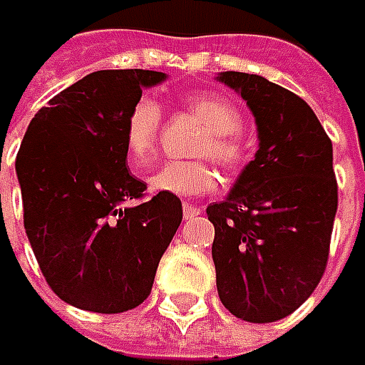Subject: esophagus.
I'll return each instance as SVG.
<instances>
[{"label":"esophagus","instance_id":"1","mask_svg":"<svg viewBox=\"0 0 365 365\" xmlns=\"http://www.w3.org/2000/svg\"><path fill=\"white\" fill-rule=\"evenodd\" d=\"M201 207H197V205H190V203H185L182 205V217L185 219H192L197 217V215H201Z\"/></svg>","mask_w":365,"mask_h":365}]
</instances>
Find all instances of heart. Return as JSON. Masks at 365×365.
Listing matches in <instances>:
<instances>
[{
    "mask_svg": "<svg viewBox=\"0 0 365 365\" xmlns=\"http://www.w3.org/2000/svg\"><path fill=\"white\" fill-rule=\"evenodd\" d=\"M185 107L189 109L190 115H195L207 128V132L197 144V154L211 156L227 170H237L247 156V144L240 132V109L230 99L213 93L192 95L185 99ZM160 125V106L148 95L138 97L130 107L123 125L125 156L135 168H142L152 160ZM215 185L217 175L211 168V164L205 160L164 162L160 168H156L148 176L150 190L175 197L205 195L215 189Z\"/></svg>",
    "mask_w": 365,
    "mask_h": 365,
    "instance_id": "heart-1",
    "label": "heart"
}]
</instances>
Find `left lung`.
<instances>
[{
	"label": "left lung",
	"instance_id": "left-lung-1",
	"mask_svg": "<svg viewBox=\"0 0 365 365\" xmlns=\"http://www.w3.org/2000/svg\"><path fill=\"white\" fill-rule=\"evenodd\" d=\"M217 81L242 95L258 128V152L225 201L207 207L223 307L247 323L294 313L319 284L337 213L333 146L299 95L247 73Z\"/></svg>",
	"mask_w": 365,
	"mask_h": 365
}]
</instances>
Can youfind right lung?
Listing matches in <instances>:
<instances>
[{
    "label": "right lung",
    "mask_w": 365,
    "mask_h": 365,
    "mask_svg": "<svg viewBox=\"0 0 365 365\" xmlns=\"http://www.w3.org/2000/svg\"><path fill=\"white\" fill-rule=\"evenodd\" d=\"M164 73L95 71L30 121L16 156L24 227L48 287L64 302L115 315L144 302L182 221L175 195L144 203L128 170L123 125L142 89Z\"/></svg>",
    "instance_id": "obj_1"
}]
</instances>
